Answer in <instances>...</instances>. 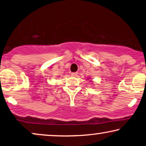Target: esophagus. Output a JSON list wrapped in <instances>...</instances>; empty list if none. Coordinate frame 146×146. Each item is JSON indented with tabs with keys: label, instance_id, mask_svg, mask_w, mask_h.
Wrapping results in <instances>:
<instances>
[{
	"label": "esophagus",
	"instance_id": "1",
	"mask_svg": "<svg viewBox=\"0 0 146 146\" xmlns=\"http://www.w3.org/2000/svg\"><path fill=\"white\" fill-rule=\"evenodd\" d=\"M71 76H73V77H76V76H77V75H78V73H77V72H75V73H71Z\"/></svg>",
	"mask_w": 146,
	"mask_h": 146
}]
</instances>
